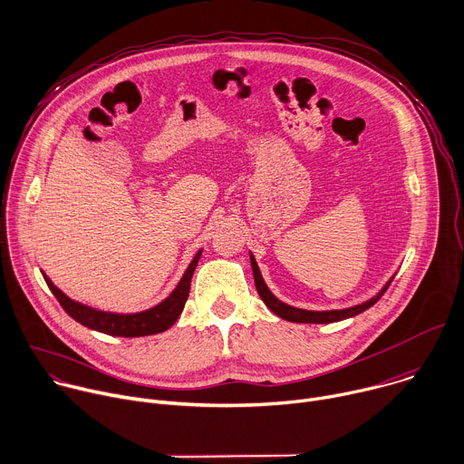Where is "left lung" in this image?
Listing matches in <instances>:
<instances>
[{"instance_id":"1","label":"left lung","mask_w":464,"mask_h":464,"mask_svg":"<svg viewBox=\"0 0 464 464\" xmlns=\"http://www.w3.org/2000/svg\"><path fill=\"white\" fill-rule=\"evenodd\" d=\"M250 265H252V274H254V282H256L257 295H259V298L265 302V305H266L274 314H277V316L287 320V322H295V324H333V322H340V320L353 318V316L363 313L365 309H369L372 305H375V304L382 298V295L388 291L390 284L393 282V277H395V276H392L390 280L386 282V285H384L373 298H369V300H365V302H362V304H358V305L345 307V309H333V311H307V309L293 307V305L282 302L280 298H276V296L270 293V289L266 287V284H265V280H263L261 270H259V266H257L256 257H254L252 252H250Z\"/></svg>"}]
</instances>
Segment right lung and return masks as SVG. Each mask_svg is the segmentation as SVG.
<instances>
[{"mask_svg":"<svg viewBox=\"0 0 464 464\" xmlns=\"http://www.w3.org/2000/svg\"><path fill=\"white\" fill-rule=\"evenodd\" d=\"M201 254H203V250H198V254L190 261L188 268L184 270L177 287L169 293V296H166L160 304H157L146 311H139V313H111V311H101L95 307H89L85 304L71 300L65 293H62L51 282V277L45 272H42V276H44L47 287L54 295V298L63 307V311L72 320L82 324L83 327L110 334V336H124V338L150 336V334H157V333L169 329L180 316L184 304H187V300H188L190 282H192V276L199 263Z\"/></svg>","mask_w":464,"mask_h":464,"instance_id":"obj_1","label":"right lung"}]
</instances>
